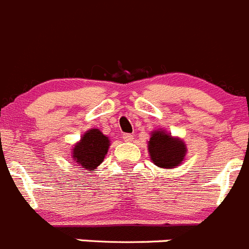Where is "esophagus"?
Masks as SVG:
<instances>
[{
  "label": "esophagus",
  "mask_w": 249,
  "mask_h": 249,
  "mask_svg": "<svg viewBox=\"0 0 249 249\" xmlns=\"http://www.w3.org/2000/svg\"><path fill=\"white\" fill-rule=\"evenodd\" d=\"M123 139H124V141H126V142H130V141L134 140V136H132L131 134H124V135H123Z\"/></svg>",
  "instance_id": "esophagus-1"
}]
</instances>
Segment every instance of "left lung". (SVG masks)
<instances>
[{
  "label": "left lung",
  "mask_w": 249,
  "mask_h": 249,
  "mask_svg": "<svg viewBox=\"0 0 249 249\" xmlns=\"http://www.w3.org/2000/svg\"><path fill=\"white\" fill-rule=\"evenodd\" d=\"M147 148L152 163L164 169L177 168L184 161L188 152L187 145L182 139L171 135L163 129L151 132Z\"/></svg>",
  "instance_id": "obj_1"
}]
</instances>
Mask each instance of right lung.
Masks as SVG:
<instances>
[{
  "mask_svg": "<svg viewBox=\"0 0 249 249\" xmlns=\"http://www.w3.org/2000/svg\"><path fill=\"white\" fill-rule=\"evenodd\" d=\"M110 140L99 129H89L81 136L71 150V157L75 163L86 171H96L108 153Z\"/></svg>",
  "mask_w": 249,
  "mask_h": 249,
  "instance_id": "right-lung-1",
  "label": "right lung"
}]
</instances>
